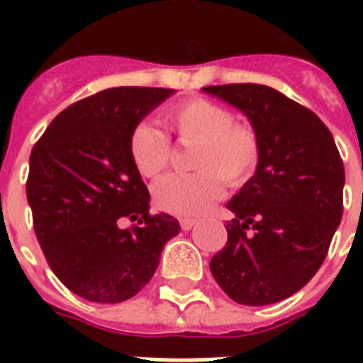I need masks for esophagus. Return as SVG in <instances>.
<instances>
[{
	"label": "esophagus",
	"mask_w": 363,
	"mask_h": 363,
	"mask_svg": "<svg viewBox=\"0 0 363 363\" xmlns=\"http://www.w3.org/2000/svg\"><path fill=\"white\" fill-rule=\"evenodd\" d=\"M194 226H196V218H181V228L184 232L192 230Z\"/></svg>",
	"instance_id": "obj_1"
}]
</instances>
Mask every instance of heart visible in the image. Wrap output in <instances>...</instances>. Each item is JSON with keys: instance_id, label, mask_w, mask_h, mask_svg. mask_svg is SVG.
<instances>
[{"instance_id": "heart-1", "label": "heart", "mask_w": 363, "mask_h": 363, "mask_svg": "<svg viewBox=\"0 0 363 363\" xmlns=\"http://www.w3.org/2000/svg\"><path fill=\"white\" fill-rule=\"evenodd\" d=\"M162 122L181 143H194L190 165L194 173L169 175L154 186L160 209L177 216H198L215 203L222 181L238 188L250 181L259 162V139L247 124L233 122L232 111L205 98L171 105ZM128 154L135 171L154 179L171 158L169 137L156 125L139 122L131 128Z\"/></svg>"}]
</instances>
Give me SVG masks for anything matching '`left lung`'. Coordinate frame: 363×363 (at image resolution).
I'll return each instance as SVG.
<instances>
[{
  "label": "left lung",
  "mask_w": 363,
  "mask_h": 363,
  "mask_svg": "<svg viewBox=\"0 0 363 363\" xmlns=\"http://www.w3.org/2000/svg\"><path fill=\"white\" fill-rule=\"evenodd\" d=\"M245 113L259 139L256 173L228 201V242L211 273L241 305L290 298L320 269L343 216V160L318 116L264 84L205 86Z\"/></svg>",
  "instance_id": "obj_1"
}]
</instances>
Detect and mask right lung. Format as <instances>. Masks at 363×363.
I'll return each mask as SVG.
<instances>
[{"label": "right lung", "mask_w": 363, "mask_h": 363, "mask_svg": "<svg viewBox=\"0 0 363 363\" xmlns=\"http://www.w3.org/2000/svg\"><path fill=\"white\" fill-rule=\"evenodd\" d=\"M171 88H109L69 105L30 154L26 196L50 269L96 303L133 298L181 232L173 216L150 215V194L128 154L131 128ZM124 218L138 226L122 230Z\"/></svg>", "instance_id": "add662e5"}]
</instances>
